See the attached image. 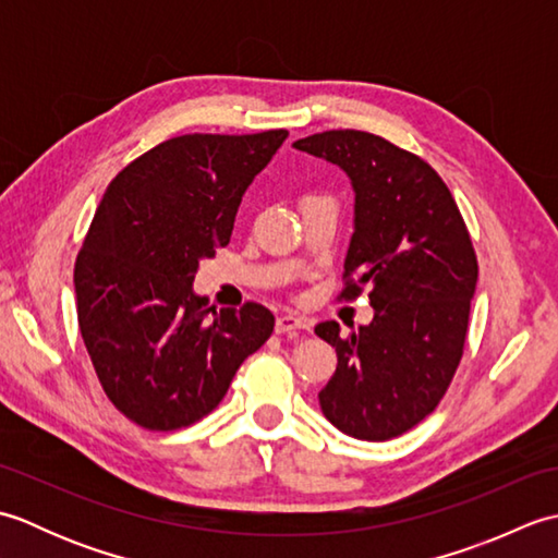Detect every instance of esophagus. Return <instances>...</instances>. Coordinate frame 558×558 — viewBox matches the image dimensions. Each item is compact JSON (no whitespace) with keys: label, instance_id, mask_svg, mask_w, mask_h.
Segmentation results:
<instances>
[{"label":"esophagus","instance_id":"1","mask_svg":"<svg viewBox=\"0 0 558 558\" xmlns=\"http://www.w3.org/2000/svg\"><path fill=\"white\" fill-rule=\"evenodd\" d=\"M310 328V322L304 316H294V314H280L276 322V333H292V330H304Z\"/></svg>","mask_w":558,"mask_h":558}]
</instances>
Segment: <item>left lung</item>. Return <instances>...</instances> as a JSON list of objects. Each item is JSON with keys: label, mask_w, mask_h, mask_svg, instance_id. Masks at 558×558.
Wrapping results in <instances>:
<instances>
[{"label": "left lung", "mask_w": 558, "mask_h": 558, "mask_svg": "<svg viewBox=\"0 0 558 558\" xmlns=\"http://www.w3.org/2000/svg\"><path fill=\"white\" fill-rule=\"evenodd\" d=\"M350 177L354 232L345 290L366 288L369 326L345 338L336 322L314 330L338 352L318 393L326 420L362 441H388L432 414L465 348L477 256L448 186L429 162L390 141L336 129L292 144Z\"/></svg>", "instance_id": "left-lung-1"}]
</instances>
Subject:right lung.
Wrapping results in <instances>:
<instances>
[{"mask_svg": "<svg viewBox=\"0 0 558 558\" xmlns=\"http://www.w3.org/2000/svg\"><path fill=\"white\" fill-rule=\"evenodd\" d=\"M286 138V129L177 136L102 194L74 268L78 328L112 405L144 429L206 417L272 333L266 306L216 312L194 278L230 242L244 192Z\"/></svg>", "mask_w": 558, "mask_h": 558, "instance_id": "right-lung-1", "label": "right lung"}]
</instances>
